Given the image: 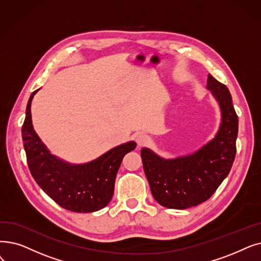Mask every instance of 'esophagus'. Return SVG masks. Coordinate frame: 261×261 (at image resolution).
<instances>
[{"mask_svg":"<svg viewBox=\"0 0 261 261\" xmlns=\"http://www.w3.org/2000/svg\"><path fill=\"white\" fill-rule=\"evenodd\" d=\"M135 139H137V143H138V145H139L140 147L145 146L146 144H148V142H149L148 135H146V134H144V133H139V134L137 135V137H135Z\"/></svg>","mask_w":261,"mask_h":261,"instance_id":"obj_1","label":"esophagus"}]
</instances>
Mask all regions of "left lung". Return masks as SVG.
<instances>
[{
	"instance_id": "obj_1",
	"label": "left lung",
	"mask_w": 261,
	"mask_h": 261,
	"mask_svg": "<svg viewBox=\"0 0 261 261\" xmlns=\"http://www.w3.org/2000/svg\"><path fill=\"white\" fill-rule=\"evenodd\" d=\"M208 89L222 110L220 130L210 143L197 152L175 160H164L143 148L144 172L152 196L161 206L187 209L209 199L228 176L237 151L238 115L228 88L208 74Z\"/></svg>"
}]
</instances>
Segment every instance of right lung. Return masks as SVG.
I'll use <instances>...</instances> for the list:
<instances>
[{"instance_id": "obj_1", "label": "right lung", "mask_w": 261, "mask_h": 261, "mask_svg": "<svg viewBox=\"0 0 261 261\" xmlns=\"http://www.w3.org/2000/svg\"><path fill=\"white\" fill-rule=\"evenodd\" d=\"M36 92L29 99L22 124V140L33 178L64 209L86 213L105 208L114 194L115 178L122 159L135 149L137 144H122L84 165L62 162L49 152L33 129L31 102Z\"/></svg>"}]
</instances>
